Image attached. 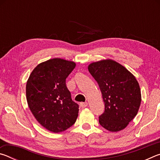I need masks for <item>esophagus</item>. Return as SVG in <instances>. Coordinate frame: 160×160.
Here are the masks:
<instances>
[{"label": "esophagus", "instance_id": "obj_1", "mask_svg": "<svg viewBox=\"0 0 160 160\" xmlns=\"http://www.w3.org/2000/svg\"><path fill=\"white\" fill-rule=\"evenodd\" d=\"M88 102H81L80 103V106L82 108H85L88 106Z\"/></svg>", "mask_w": 160, "mask_h": 160}]
</instances>
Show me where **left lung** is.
I'll return each mask as SVG.
<instances>
[{"mask_svg":"<svg viewBox=\"0 0 160 160\" xmlns=\"http://www.w3.org/2000/svg\"><path fill=\"white\" fill-rule=\"evenodd\" d=\"M88 70L98 83L104 102L99 124L112 132L124 129L137 115L141 103L137 80L125 67L111 59L91 63Z\"/></svg>","mask_w":160,"mask_h":160,"instance_id":"1","label":"left lung"}]
</instances>
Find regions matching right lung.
<instances>
[{"label":"right lung","mask_w":160,"mask_h":160,"mask_svg":"<svg viewBox=\"0 0 160 160\" xmlns=\"http://www.w3.org/2000/svg\"><path fill=\"white\" fill-rule=\"evenodd\" d=\"M75 67L72 61L50 59L38 65L27 82V101L32 114L53 132L66 131L78 118L79 106L72 100L66 84Z\"/></svg>","instance_id":"obj_1"}]
</instances>
